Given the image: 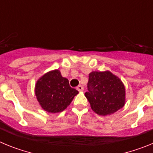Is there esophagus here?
<instances>
[{
	"instance_id": "1",
	"label": "esophagus",
	"mask_w": 153,
	"mask_h": 153,
	"mask_svg": "<svg viewBox=\"0 0 153 153\" xmlns=\"http://www.w3.org/2000/svg\"><path fill=\"white\" fill-rule=\"evenodd\" d=\"M76 90H78V91H83V86H81V85H79V86L76 87Z\"/></svg>"
}]
</instances>
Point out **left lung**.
<instances>
[{
  "instance_id": "8db88e82",
  "label": "left lung",
  "mask_w": 153,
  "mask_h": 153,
  "mask_svg": "<svg viewBox=\"0 0 153 153\" xmlns=\"http://www.w3.org/2000/svg\"><path fill=\"white\" fill-rule=\"evenodd\" d=\"M87 88L85 97L98 115H111L125 105V86L120 78L109 71L90 73Z\"/></svg>"
}]
</instances>
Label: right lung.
<instances>
[{"label":"right lung","mask_w":153,"mask_h":153,"mask_svg":"<svg viewBox=\"0 0 153 153\" xmlns=\"http://www.w3.org/2000/svg\"><path fill=\"white\" fill-rule=\"evenodd\" d=\"M78 93L70 87L68 79L63 77L58 70L42 76L35 85L37 101L45 111L51 113L63 111Z\"/></svg>","instance_id":"add662e5"}]
</instances>
